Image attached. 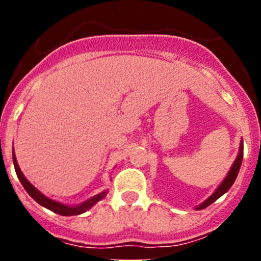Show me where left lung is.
Segmentation results:
<instances>
[{"instance_id": "left-lung-1", "label": "left lung", "mask_w": 261, "mask_h": 261, "mask_svg": "<svg viewBox=\"0 0 261 261\" xmlns=\"http://www.w3.org/2000/svg\"><path fill=\"white\" fill-rule=\"evenodd\" d=\"M243 156H244V145H243V143H241L240 152H239L238 158H236V160H235V163H233V165H232V168H231V170H230V172H228L227 177H226L225 180H223L222 183H221V186L218 187L217 189H216L215 193H213L212 196L210 197L208 199H207V201H204L203 203L201 204V206L197 207V210H203V208H206V207H208L210 204H212L213 202L217 201V199L220 198L221 196H223V194H225L226 192H227L228 189L231 188V186H232L233 181H235L236 177H238L239 170H240L241 162H243Z\"/></svg>"}]
</instances>
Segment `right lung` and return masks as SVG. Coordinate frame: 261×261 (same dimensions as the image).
<instances>
[{
	"label": "right lung",
	"mask_w": 261,
	"mask_h": 261,
	"mask_svg": "<svg viewBox=\"0 0 261 261\" xmlns=\"http://www.w3.org/2000/svg\"><path fill=\"white\" fill-rule=\"evenodd\" d=\"M12 159H14V165H15V170H16L17 178L20 179L21 184H22L23 188H25V191L28 192L29 194H30L31 198H33L34 201L38 202L39 204H41L43 207H45V208L50 210V211H53L54 213H58V215H62V216L81 215V213L86 212L87 210L91 208L92 206H94L97 202L101 201V199L103 198L105 196H106V192H102V193L94 196L93 198L88 199V201H86L84 203L80 204V206L68 207V206H65V204L59 203V202H55V201H53V199H49L48 197H45L44 194H41L40 192H39L38 189H36L35 187H34L33 184L30 183V181H29L25 177H23L22 172H21L20 168H18V164L16 162V158H15L14 152H12Z\"/></svg>",
	"instance_id": "right-lung-1"
}]
</instances>
